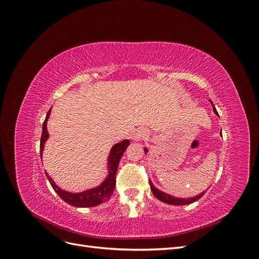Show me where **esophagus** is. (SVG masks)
Returning <instances> with one entry per match:
<instances>
[{
	"mask_svg": "<svg viewBox=\"0 0 259 259\" xmlns=\"http://www.w3.org/2000/svg\"><path fill=\"white\" fill-rule=\"evenodd\" d=\"M147 136H148V132H147L146 130L140 128V130H138L137 132H135L134 139L137 140V142H139V140H143V139L147 138Z\"/></svg>",
	"mask_w": 259,
	"mask_h": 259,
	"instance_id": "esophagus-1",
	"label": "esophagus"
}]
</instances>
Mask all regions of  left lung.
I'll use <instances>...</instances> for the list:
<instances>
[{"mask_svg":"<svg viewBox=\"0 0 259 259\" xmlns=\"http://www.w3.org/2000/svg\"><path fill=\"white\" fill-rule=\"evenodd\" d=\"M210 103H211V101H210ZM211 105H213V103H211ZM213 110H214V112H215L216 114H218V113H217V110H216L215 107H214V105H213ZM145 152H147V149H146V148H145ZM149 184H150L151 191H152L153 195H154V197H155L156 199H159L160 201H162V202H164V203H167V204H171V205H187V204H190V203H193V202H195L197 200H199L200 198H202L203 194L205 193V191H204V192H202V193L198 194L197 197L189 198V199H180V198L171 197V195H169V194H167V193H164V192L158 190V189H156V188L153 186V184L150 182V180H149Z\"/></svg>","mask_w":259,"mask_h":259,"instance_id":"8db88e82","label":"left lung"}]
</instances>
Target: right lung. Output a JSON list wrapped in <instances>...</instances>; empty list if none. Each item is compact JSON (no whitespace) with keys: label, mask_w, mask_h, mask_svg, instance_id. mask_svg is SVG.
I'll use <instances>...</instances> for the list:
<instances>
[{"label":"right lung","mask_w":259,"mask_h":259,"mask_svg":"<svg viewBox=\"0 0 259 259\" xmlns=\"http://www.w3.org/2000/svg\"><path fill=\"white\" fill-rule=\"evenodd\" d=\"M51 110L52 108L49 110L48 114H46L45 121L43 122V131H42L41 143H40L41 159H42L44 144L49 138V132H48V127H46V124H48ZM128 145H130V140L126 139V140H123V142L119 144H115L112 147L110 155H109V159H108L109 175L103 184L97 188H94V189L86 190L80 193H70L65 190H61L60 188H58L54 184L52 178L48 174H46V176H48V179L50 180V184L52 185L53 189L56 191L59 197L65 202H67L68 204L75 207H93V206L99 205L101 203H104L111 198V195L114 191V187H115V176H116L117 166H119L120 160L125 150H126Z\"/></svg>","instance_id":"add662e5"}]
</instances>
